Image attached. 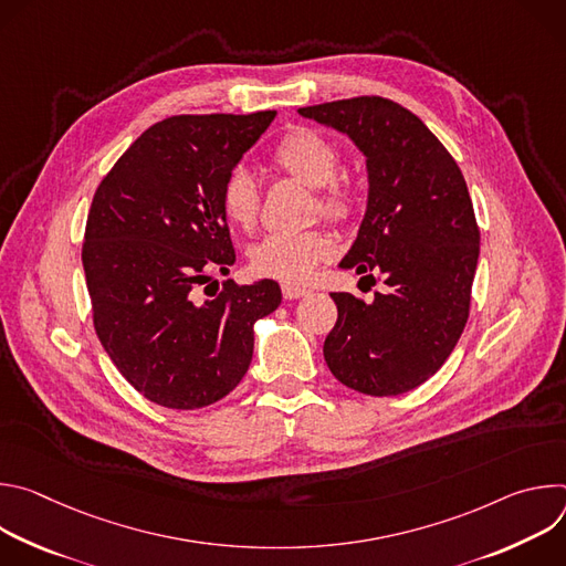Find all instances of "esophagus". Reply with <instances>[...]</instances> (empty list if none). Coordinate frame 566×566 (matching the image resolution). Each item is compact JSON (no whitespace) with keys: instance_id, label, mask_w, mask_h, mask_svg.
Returning <instances> with one entry per match:
<instances>
[{"instance_id":"obj_1","label":"esophagus","mask_w":566,"mask_h":566,"mask_svg":"<svg viewBox=\"0 0 566 566\" xmlns=\"http://www.w3.org/2000/svg\"><path fill=\"white\" fill-rule=\"evenodd\" d=\"M311 291L308 289H304V286H295V284H282V295L286 297V300H297V297H304V295H308Z\"/></svg>"}]
</instances>
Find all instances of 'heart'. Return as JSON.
I'll return each instance as SVG.
<instances>
[{
    "label": "heart",
    "mask_w": 566,
    "mask_h": 566,
    "mask_svg": "<svg viewBox=\"0 0 566 566\" xmlns=\"http://www.w3.org/2000/svg\"><path fill=\"white\" fill-rule=\"evenodd\" d=\"M271 164L275 170L302 181L315 190L319 212L345 221L354 214L358 197L352 181L340 172L338 145L311 127H291L271 149ZM221 210L226 219L241 228L251 230L258 223L262 195L255 177L247 168H232L219 192ZM334 253V239L317 228L308 230H282L264 234L251 247L249 260L258 275L302 282L315 264Z\"/></svg>",
    "instance_id": "obj_1"
}]
</instances>
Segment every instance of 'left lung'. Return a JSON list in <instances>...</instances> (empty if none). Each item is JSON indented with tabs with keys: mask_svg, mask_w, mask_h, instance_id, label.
I'll return each mask as SVG.
<instances>
[{
	"mask_svg": "<svg viewBox=\"0 0 566 566\" xmlns=\"http://www.w3.org/2000/svg\"><path fill=\"white\" fill-rule=\"evenodd\" d=\"M297 114L365 154L367 210L340 269L380 273L387 284L369 304L332 293L338 319L325 360L356 391H410L448 360L468 322L479 228L465 179L423 120L394 101L358 96Z\"/></svg>",
	"mask_w": 566,
	"mask_h": 566,
	"instance_id": "8db88e82",
	"label": "left lung"
}]
</instances>
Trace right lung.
Wrapping results in <instances>:
<instances>
[{"label": "right lung", "mask_w": 566, "mask_h": 566, "mask_svg": "<svg viewBox=\"0 0 566 566\" xmlns=\"http://www.w3.org/2000/svg\"><path fill=\"white\" fill-rule=\"evenodd\" d=\"M275 114L160 120L94 195L83 244L94 327L116 369L156 406L197 410L232 391L253 358V325L282 302L273 280H228L198 295L234 264L221 184Z\"/></svg>", "instance_id": "1"}]
</instances>
